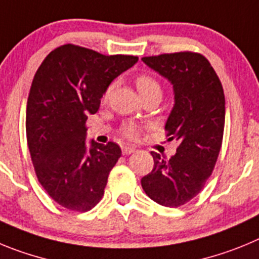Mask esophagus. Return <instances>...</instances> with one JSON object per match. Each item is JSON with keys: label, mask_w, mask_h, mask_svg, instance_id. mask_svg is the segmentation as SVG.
Segmentation results:
<instances>
[{"label": "esophagus", "mask_w": 259, "mask_h": 259, "mask_svg": "<svg viewBox=\"0 0 259 259\" xmlns=\"http://www.w3.org/2000/svg\"><path fill=\"white\" fill-rule=\"evenodd\" d=\"M134 152H137V148H135V147L133 146L122 147V153H124V155H130V153H134Z\"/></svg>", "instance_id": "esophagus-1"}]
</instances>
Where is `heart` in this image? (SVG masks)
<instances>
[{
  "label": "heart",
  "mask_w": 259,
  "mask_h": 259,
  "mask_svg": "<svg viewBox=\"0 0 259 259\" xmlns=\"http://www.w3.org/2000/svg\"><path fill=\"white\" fill-rule=\"evenodd\" d=\"M135 85H137V89H138L139 94L141 95L146 94V93L155 92V90L161 92L157 81L153 77H151V76H148V74H141V76H138L137 80H135ZM111 90H112V85H109L106 89V92H104L103 94V99H107V98L109 97ZM124 133L125 135H127L130 138H134V137H137V134H138V130H137V126H134V125H127V126L124 127Z\"/></svg>",
  "instance_id": "1"
}]
</instances>
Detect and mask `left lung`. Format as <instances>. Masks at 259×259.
<instances>
[{"instance_id":"1","label":"left lung","mask_w":259,"mask_h":259,"mask_svg":"<svg viewBox=\"0 0 259 259\" xmlns=\"http://www.w3.org/2000/svg\"><path fill=\"white\" fill-rule=\"evenodd\" d=\"M144 64L173 85L174 106L165 124L176 155L151 152L153 169L142 178L147 196L164 206H181L202 190L222 146L225 94L209 60L197 53L142 58Z\"/></svg>"}]
</instances>
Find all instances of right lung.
Here are the masks:
<instances>
[{
    "label": "right lung",
    "instance_id": "right-lung-1",
    "mask_svg": "<svg viewBox=\"0 0 259 259\" xmlns=\"http://www.w3.org/2000/svg\"><path fill=\"white\" fill-rule=\"evenodd\" d=\"M138 62L133 55L99 54L76 45L53 50L34 74L27 102L28 148L49 196L76 211L101 201L118 144L86 142L85 122L101 106L106 89Z\"/></svg>",
    "mask_w": 259,
    "mask_h": 259
}]
</instances>
